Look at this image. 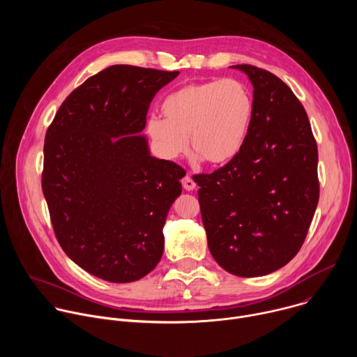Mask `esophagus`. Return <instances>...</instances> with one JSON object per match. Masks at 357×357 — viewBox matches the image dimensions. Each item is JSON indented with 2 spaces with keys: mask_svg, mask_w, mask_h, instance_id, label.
<instances>
[{
  "mask_svg": "<svg viewBox=\"0 0 357 357\" xmlns=\"http://www.w3.org/2000/svg\"><path fill=\"white\" fill-rule=\"evenodd\" d=\"M182 185H183V188H185L186 190H193V189L196 188V183H195V181H193L190 176H185V178L182 179Z\"/></svg>",
  "mask_w": 357,
  "mask_h": 357,
  "instance_id": "obj_1",
  "label": "esophagus"
}]
</instances>
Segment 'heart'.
<instances>
[{
  "label": "heart",
  "instance_id": "heart-1",
  "mask_svg": "<svg viewBox=\"0 0 357 357\" xmlns=\"http://www.w3.org/2000/svg\"><path fill=\"white\" fill-rule=\"evenodd\" d=\"M164 119L151 117L146 134L168 161L183 157L189 145L197 158L212 167L234 161L243 151L254 117V100L241 80L189 83L168 94Z\"/></svg>",
  "mask_w": 357,
  "mask_h": 357
}]
</instances>
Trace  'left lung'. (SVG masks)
<instances>
[{"label": "left lung", "mask_w": 357, "mask_h": 357, "mask_svg": "<svg viewBox=\"0 0 357 357\" xmlns=\"http://www.w3.org/2000/svg\"><path fill=\"white\" fill-rule=\"evenodd\" d=\"M252 84L254 117L240 155L196 175L202 222L216 263L237 277H261L299 251L319 200L318 148L307 112L275 75L230 66Z\"/></svg>", "instance_id": "1"}]
</instances>
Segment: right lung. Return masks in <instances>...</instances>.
I'll list each match as a JSON object with an SVG mask.
<instances>
[{"instance_id": "right-lung-1", "label": "right lung", "mask_w": 357, "mask_h": 357, "mask_svg": "<svg viewBox=\"0 0 357 357\" xmlns=\"http://www.w3.org/2000/svg\"><path fill=\"white\" fill-rule=\"evenodd\" d=\"M179 72L114 65L73 90L47 128L42 190L56 238L110 282L151 273L183 169L151 155L142 134L154 96Z\"/></svg>"}]
</instances>
